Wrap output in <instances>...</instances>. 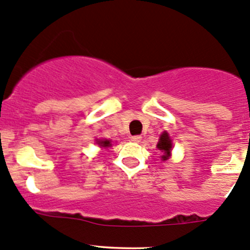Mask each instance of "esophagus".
Listing matches in <instances>:
<instances>
[{
	"label": "esophagus",
	"mask_w": 250,
	"mask_h": 250,
	"mask_svg": "<svg viewBox=\"0 0 250 250\" xmlns=\"http://www.w3.org/2000/svg\"><path fill=\"white\" fill-rule=\"evenodd\" d=\"M131 141L133 142H140V140H141V136L140 135H134V136H131Z\"/></svg>",
	"instance_id": "obj_1"
}]
</instances>
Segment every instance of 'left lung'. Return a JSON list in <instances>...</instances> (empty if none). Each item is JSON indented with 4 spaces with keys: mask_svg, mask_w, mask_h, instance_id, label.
<instances>
[{
    "mask_svg": "<svg viewBox=\"0 0 250 250\" xmlns=\"http://www.w3.org/2000/svg\"><path fill=\"white\" fill-rule=\"evenodd\" d=\"M159 149L161 150V152H164V155H163V159L164 160H166L167 156L169 155V153H171V148H172V141L171 139H169L168 134L166 133V131H164L163 134H161L160 136V140H159L158 142V146Z\"/></svg>",
    "mask_w": 250,
    "mask_h": 250,
    "instance_id": "left-lung-1",
    "label": "left lung"
}]
</instances>
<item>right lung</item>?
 Listing matches in <instances>:
<instances>
[{
    "label": "right lung",
    "mask_w": 250,
    "mask_h": 250,
    "mask_svg": "<svg viewBox=\"0 0 250 250\" xmlns=\"http://www.w3.org/2000/svg\"><path fill=\"white\" fill-rule=\"evenodd\" d=\"M98 145H100L101 147H108L110 146V141H108V140H104V141H97Z\"/></svg>",
    "instance_id": "add662e5"
}]
</instances>
